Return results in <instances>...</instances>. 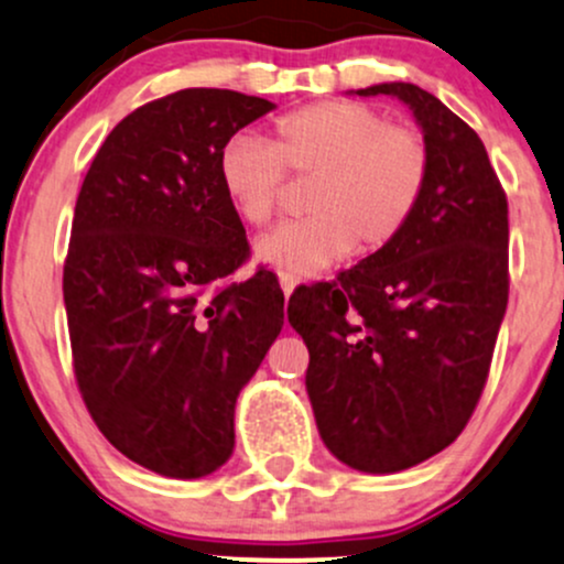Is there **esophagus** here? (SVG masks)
<instances>
[{
    "instance_id": "34e87169",
    "label": "esophagus",
    "mask_w": 564,
    "mask_h": 564,
    "mask_svg": "<svg viewBox=\"0 0 564 564\" xmlns=\"http://www.w3.org/2000/svg\"><path fill=\"white\" fill-rule=\"evenodd\" d=\"M296 283H300V278L296 275H286V273L281 275V289H283V294H286V300L291 296V291L296 289Z\"/></svg>"
}]
</instances>
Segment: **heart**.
Instances as JSON below:
<instances>
[{
  "mask_svg": "<svg viewBox=\"0 0 564 564\" xmlns=\"http://www.w3.org/2000/svg\"><path fill=\"white\" fill-rule=\"evenodd\" d=\"M219 183L251 228L273 223L286 172L313 183L307 219L257 246L262 262L307 275L341 257L377 254L403 236L430 185L432 151L416 127L366 102L326 100L278 116L273 142L238 134L219 153Z\"/></svg>",
  "mask_w": 564,
  "mask_h": 564,
  "instance_id": "b5f03b06",
  "label": "heart"
}]
</instances>
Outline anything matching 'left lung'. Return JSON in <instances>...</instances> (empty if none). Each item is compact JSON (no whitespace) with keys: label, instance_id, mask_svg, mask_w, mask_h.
I'll list each match as a JSON object with an SVG mask.
<instances>
[{"label":"left lung","instance_id":"8db88e82","mask_svg":"<svg viewBox=\"0 0 564 564\" xmlns=\"http://www.w3.org/2000/svg\"><path fill=\"white\" fill-rule=\"evenodd\" d=\"M358 95L411 108L430 185L392 246L296 289L289 323L310 349L304 384L326 448L390 475L448 448L480 403L509 302V206L482 140L435 95L405 82Z\"/></svg>","mask_w":564,"mask_h":564}]
</instances>
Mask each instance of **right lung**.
I'll return each instance as SVG.
<instances>
[{"mask_svg":"<svg viewBox=\"0 0 564 564\" xmlns=\"http://www.w3.org/2000/svg\"><path fill=\"white\" fill-rule=\"evenodd\" d=\"M273 108L206 87L145 102L76 198L63 264L76 384L108 443L164 477L228 462L238 392L283 328L273 270L230 281L251 249L217 170L232 134Z\"/></svg>","mask_w":564,"mask_h":564,"instance_id":"right-lung-1","label":"right lung"}]
</instances>
